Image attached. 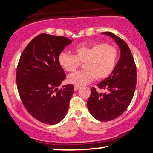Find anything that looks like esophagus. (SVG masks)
I'll return each instance as SVG.
<instances>
[{
    "label": "esophagus",
    "mask_w": 153,
    "mask_h": 153,
    "mask_svg": "<svg viewBox=\"0 0 153 153\" xmlns=\"http://www.w3.org/2000/svg\"><path fill=\"white\" fill-rule=\"evenodd\" d=\"M80 86H78V85H75V86H74V90H75V91H77L80 89Z\"/></svg>",
    "instance_id": "1"
}]
</instances>
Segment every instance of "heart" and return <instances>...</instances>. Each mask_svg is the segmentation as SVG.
<instances>
[{"label": "heart", "mask_w": 153, "mask_h": 153, "mask_svg": "<svg viewBox=\"0 0 153 153\" xmlns=\"http://www.w3.org/2000/svg\"><path fill=\"white\" fill-rule=\"evenodd\" d=\"M75 55L61 52L58 56L60 66L68 72H73L84 62V70L68 77V82L75 85H83L95 79L103 80L111 75L117 62L116 48L103 43L81 44L75 47Z\"/></svg>", "instance_id": "obj_1"}]
</instances>
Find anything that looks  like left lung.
I'll use <instances>...</instances> for the list:
<instances>
[{
	"mask_svg": "<svg viewBox=\"0 0 153 153\" xmlns=\"http://www.w3.org/2000/svg\"><path fill=\"white\" fill-rule=\"evenodd\" d=\"M107 35L115 40L120 55L111 75L97 85L104 94L98 93L94 87L91 89L87 106L91 115L100 121H110L123 114L131 102L137 84V68L127 43L110 32Z\"/></svg>",
	"mask_w": 153,
	"mask_h": 153,
	"instance_id": "obj_1",
	"label": "left lung"
}]
</instances>
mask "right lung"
<instances>
[{
    "label": "right lung",
    "mask_w": 153,
    "mask_h": 153,
    "mask_svg": "<svg viewBox=\"0 0 153 153\" xmlns=\"http://www.w3.org/2000/svg\"><path fill=\"white\" fill-rule=\"evenodd\" d=\"M72 42L43 33L30 42L20 56L16 70L20 98L30 115L43 123H59L68 113L74 87L65 85L58 90L66 77L58 56Z\"/></svg>",
    "instance_id": "right-lung-1"
}]
</instances>
